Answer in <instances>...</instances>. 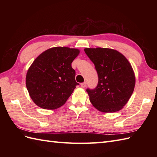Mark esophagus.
Masks as SVG:
<instances>
[{"label":"esophagus","instance_id":"esophagus-1","mask_svg":"<svg viewBox=\"0 0 157 157\" xmlns=\"http://www.w3.org/2000/svg\"><path fill=\"white\" fill-rule=\"evenodd\" d=\"M86 86V82L82 83V84H81V87L82 88H85Z\"/></svg>","mask_w":157,"mask_h":157}]
</instances>
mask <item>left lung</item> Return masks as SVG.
<instances>
[{
    "label": "left lung",
    "instance_id": "8db88e82",
    "mask_svg": "<svg viewBox=\"0 0 157 157\" xmlns=\"http://www.w3.org/2000/svg\"><path fill=\"white\" fill-rule=\"evenodd\" d=\"M86 54L94 63L98 76L94 89L86 90L92 105L103 113L121 110L134 92L136 78L128 60L115 50L86 48Z\"/></svg>",
    "mask_w": 157,
    "mask_h": 157
}]
</instances>
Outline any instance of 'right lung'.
I'll return each mask as SVG.
<instances>
[{
  "mask_svg": "<svg viewBox=\"0 0 157 157\" xmlns=\"http://www.w3.org/2000/svg\"><path fill=\"white\" fill-rule=\"evenodd\" d=\"M79 50L57 46L46 50L33 62L26 75V87L32 101L44 109L59 108L75 88L71 63Z\"/></svg>",
  "mask_w": 157,
  "mask_h": 157,
  "instance_id": "1",
  "label": "right lung"
}]
</instances>
